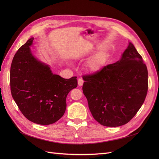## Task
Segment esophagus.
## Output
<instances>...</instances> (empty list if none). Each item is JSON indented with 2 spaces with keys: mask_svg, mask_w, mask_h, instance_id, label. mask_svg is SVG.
I'll return each mask as SVG.
<instances>
[{
  "mask_svg": "<svg viewBox=\"0 0 159 159\" xmlns=\"http://www.w3.org/2000/svg\"><path fill=\"white\" fill-rule=\"evenodd\" d=\"M83 83H84V80H83L82 79H78V85L79 86H82L83 85Z\"/></svg>",
  "mask_w": 159,
  "mask_h": 159,
  "instance_id": "34e87169",
  "label": "esophagus"
}]
</instances>
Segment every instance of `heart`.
I'll use <instances>...</instances> for the list:
<instances>
[{
    "mask_svg": "<svg viewBox=\"0 0 159 159\" xmlns=\"http://www.w3.org/2000/svg\"><path fill=\"white\" fill-rule=\"evenodd\" d=\"M107 58V54L105 52H100L96 54L88 64V68L90 71H97L101 68Z\"/></svg>",
    "mask_w": 159,
    "mask_h": 159,
    "instance_id": "obj_1",
    "label": "heart"
}]
</instances>
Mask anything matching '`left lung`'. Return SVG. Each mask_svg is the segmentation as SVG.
<instances>
[{"instance_id": "1", "label": "left lung", "mask_w": 159, "mask_h": 159, "mask_svg": "<svg viewBox=\"0 0 159 159\" xmlns=\"http://www.w3.org/2000/svg\"><path fill=\"white\" fill-rule=\"evenodd\" d=\"M82 78L89 109L104 126L117 127L129 122L148 92L147 67L130 42L119 61Z\"/></svg>"}]
</instances>
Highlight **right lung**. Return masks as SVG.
<instances>
[{
    "label": "right lung",
    "instance_id": "right-lung-1",
    "mask_svg": "<svg viewBox=\"0 0 159 159\" xmlns=\"http://www.w3.org/2000/svg\"><path fill=\"white\" fill-rule=\"evenodd\" d=\"M33 38L22 46L13 58L10 69L12 97L29 120L52 124L65 113L66 97L77 86L76 77L66 79L53 74L50 67L33 55Z\"/></svg>",
    "mask_w": 159,
    "mask_h": 159
}]
</instances>
